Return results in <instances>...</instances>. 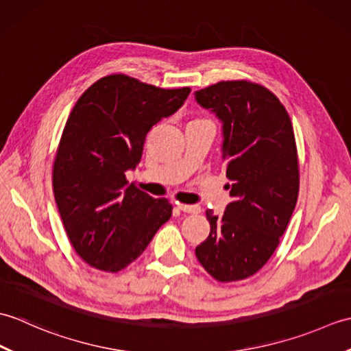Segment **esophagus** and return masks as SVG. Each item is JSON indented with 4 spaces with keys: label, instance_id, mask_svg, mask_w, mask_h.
I'll list each match as a JSON object with an SVG mask.
<instances>
[{
    "label": "esophagus",
    "instance_id": "34e87169",
    "mask_svg": "<svg viewBox=\"0 0 351 351\" xmlns=\"http://www.w3.org/2000/svg\"><path fill=\"white\" fill-rule=\"evenodd\" d=\"M176 205L184 213H189V214H199L200 213V206L199 205H187V204H180V202H178Z\"/></svg>",
    "mask_w": 351,
    "mask_h": 351
}]
</instances>
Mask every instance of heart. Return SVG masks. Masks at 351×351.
Segmentation results:
<instances>
[{
	"instance_id": "1",
	"label": "heart",
	"mask_w": 351,
	"mask_h": 351,
	"mask_svg": "<svg viewBox=\"0 0 351 351\" xmlns=\"http://www.w3.org/2000/svg\"><path fill=\"white\" fill-rule=\"evenodd\" d=\"M193 122H210V121H208V119H205V117H200V119H197V121H193Z\"/></svg>"
}]
</instances>
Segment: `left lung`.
I'll return each instance as SVG.
<instances>
[{"label": "left lung", "instance_id": "obj_1", "mask_svg": "<svg viewBox=\"0 0 351 351\" xmlns=\"http://www.w3.org/2000/svg\"><path fill=\"white\" fill-rule=\"evenodd\" d=\"M223 122V154L232 197L223 215L206 211L210 235L196 258L219 282L255 274L271 258L299 196V155L288 111L273 92L247 80L195 92Z\"/></svg>", "mask_w": 351, "mask_h": 351}]
</instances>
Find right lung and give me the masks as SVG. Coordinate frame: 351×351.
<instances>
[{
    "mask_svg": "<svg viewBox=\"0 0 351 351\" xmlns=\"http://www.w3.org/2000/svg\"><path fill=\"white\" fill-rule=\"evenodd\" d=\"M190 87L161 88L125 73L102 77L80 96L52 166V190L77 255L117 273L145 252L173 206L128 184L149 130L173 114Z\"/></svg>",
    "mask_w": 351,
    "mask_h": 351,
    "instance_id": "obj_1",
    "label": "right lung"
}]
</instances>
